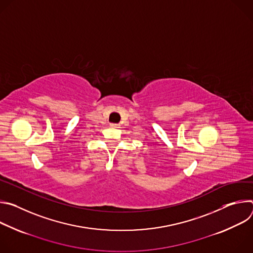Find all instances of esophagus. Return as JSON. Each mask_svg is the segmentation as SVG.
I'll return each instance as SVG.
<instances>
[{
	"label": "esophagus",
	"instance_id": "esophagus-1",
	"mask_svg": "<svg viewBox=\"0 0 253 253\" xmlns=\"http://www.w3.org/2000/svg\"><path fill=\"white\" fill-rule=\"evenodd\" d=\"M120 125L119 124H116V123H112L111 124V127H119Z\"/></svg>",
	"mask_w": 253,
	"mask_h": 253
}]
</instances>
